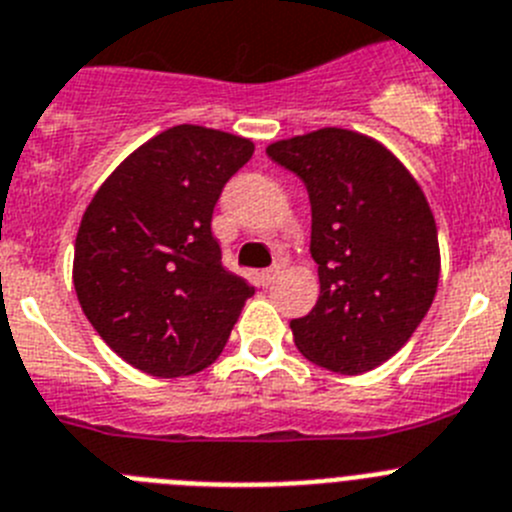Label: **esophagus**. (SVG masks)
<instances>
[{
  "instance_id": "34e87169",
  "label": "esophagus",
  "mask_w": 512,
  "mask_h": 512,
  "mask_svg": "<svg viewBox=\"0 0 512 512\" xmlns=\"http://www.w3.org/2000/svg\"><path fill=\"white\" fill-rule=\"evenodd\" d=\"M280 273H283V267H280V265L267 267V270H262V273H260V280H262V283H265V285H270L275 278H278Z\"/></svg>"
}]
</instances>
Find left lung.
Listing matches in <instances>:
<instances>
[{"label":"left lung","mask_w":512,"mask_h":512,"mask_svg":"<svg viewBox=\"0 0 512 512\" xmlns=\"http://www.w3.org/2000/svg\"><path fill=\"white\" fill-rule=\"evenodd\" d=\"M311 201V257L321 293L290 321L313 365L362 375L393 357L431 308L439 234L416 178L372 137L339 127L267 145Z\"/></svg>","instance_id":"left-lung-1"}]
</instances>
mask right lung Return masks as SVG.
<instances>
[{
	"mask_svg": "<svg viewBox=\"0 0 512 512\" xmlns=\"http://www.w3.org/2000/svg\"><path fill=\"white\" fill-rule=\"evenodd\" d=\"M252 153L245 137L178 124L137 147L84 211L78 303L137 370L181 377L209 367L255 293L222 265L211 232L222 188Z\"/></svg>",
	"mask_w": 512,
	"mask_h": 512,
	"instance_id": "add662e5",
	"label": "right lung"
}]
</instances>
